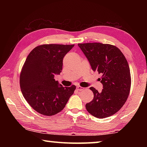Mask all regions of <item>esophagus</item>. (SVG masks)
<instances>
[{
	"label": "esophagus",
	"mask_w": 147,
	"mask_h": 147,
	"mask_svg": "<svg viewBox=\"0 0 147 147\" xmlns=\"http://www.w3.org/2000/svg\"><path fill=\"white\" fill-rule=\"evenodd\" d=\"M76 89H77V90H78V91H83L84 89V88H82V87L78 86L76 87Z\"/></svg>",
	"instance_id": "34e87169"
}]
</instances>
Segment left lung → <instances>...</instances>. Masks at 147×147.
Segmentation results:
<instances>
[{"label": "left lung", "instance_id": "left-lung-1", "mask_svg": "<svg viewBox=\"0 0 147 147\" xmlns=\"http://www.w3.org/2000/svg\"><path fill=\"white\" fill-rule=\"evenodd\" d=\"M92 70L102 74L101 92L90 88L94 98L86 104L87 111L97 118L108 117L119 111L127 100L131 86L130 67L115 46L100 43L78 44Z\"/></svg>", "mask_w": 147, "mask_h": 147}]
</instances>
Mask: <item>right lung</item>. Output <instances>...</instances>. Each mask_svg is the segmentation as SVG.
<instances>
[{
	"label": "right lung",
	"mask_w": 147,
	"mask_h": 147,
	"mask_svg": "<svg viewBox=\"0 0 147 147\" xmlns=\"http://www.w3.org/2000/svg\"><path fill=\"white\" fill-rule=\"evenodd\" d=\"M74 45H42L26 58L20 75L23 95L37 112L54 115L63 109L74 93L75 86L63 88L54 76L62 71L64 56Z\"/></svg>",
	"instance_id": "1"
}]
</instances>
